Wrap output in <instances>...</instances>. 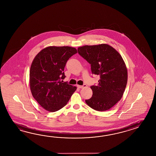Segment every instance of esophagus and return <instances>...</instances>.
<instances>
[{
	"label": "esophagus",
	"mask_w": 156,
	"mask_h": 156,
	"mask_svg": "<svg viewBox=\"0 0 156 156\" xmlns=\"http://www.w3.org/2000/svg\"><path fill=\"white\" fill-rule=\"evenodd\" d=\"M87 87V85H85V84H84L83 85H77V87H79V88H80V89H82V88H83V87Z\"/></svg>",
	"instance_id": "esophagus-1"
}]
</instances>
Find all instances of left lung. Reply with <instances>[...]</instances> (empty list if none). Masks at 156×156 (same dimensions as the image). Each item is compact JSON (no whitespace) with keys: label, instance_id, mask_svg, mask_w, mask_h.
Wrapping results in <instances>:
<instances>
[{"label":"left lung","instance_id":"8db88e82","mask_svg":"<svg viewBox=\"0 0 156 156\" xmlns=\"http://www.w3.org/2000/svg\"><path fill=\"white\" fill-rule=\"evenodd\" d=\"M79 54L91 65L93 74L100 76L97 86H91V98L85 102L91 108L105 111L121 100L126 87L127 69L120 53L107 44L78 48Z\"/></svg>","mask_w":156,"mask_h":156}]
</instances>
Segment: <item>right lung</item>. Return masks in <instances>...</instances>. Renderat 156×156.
Returning a JSON list of instances; mask_svg holds the SVG:
<instances>
[{
	"instance_id": "obj_1",
	"label": "right lung",
	"mask_w": 156,
	"mask_h": 156,
	"mask_svg": "<svg viewBox=\"0 0 156 156\" xmlns=\"http://www.w3.org/2000/svg\"><path fill=\"white\" fill-rule=\"evenodd\" d=\"M77 53L75 48L50 46L33 59L30 69V87L33 97L44 109L55 112L65 106L76 87L63 83L66 62Z\"/></svg>"
}]
</instances>
